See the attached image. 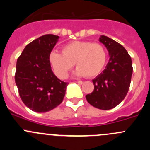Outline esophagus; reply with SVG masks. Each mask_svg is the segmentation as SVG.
Returning <instances> with one entry per match:
<instances>
[{"label":"esophagus","mask_w":150,"mask_h":150,"mask_svg":"<svg viewBox=\"0 0 150 150\" xmlns=\"http://www.w3.org/2000/svg\"><path fill=\"white\" fill-rule=\"evenodd\" d=\"M76 83H78V84H79V85H81V84H83V81H76Z\"/></svg>","instance_id":"esophagus-1"}]
</instances>
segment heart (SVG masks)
Listing matches in <instances>:
<instances>
[{"label":"heart","instance_id":"heart-1","mask_svg":"<svg viewBox=\"0 0 150 150\" xmlns=\"http://www.w3.org/2000/svg\"><path fill=\"white\" fill-rule=\"evenodd\" d=\"M107 60L105 47L99 43L90 41H73L62 47V53L52 51L50 62L54 73L59 79L67 78L74 67L79 76L95 77L102 72Z\"/></svg>","mask_w":150,"mask_h":150}]
</instances>
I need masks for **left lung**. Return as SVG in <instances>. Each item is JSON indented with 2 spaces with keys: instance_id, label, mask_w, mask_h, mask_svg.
I'll use <instances>...</instances> for the list:
<instances>
[{
  "instance_id": "8db88e82",
  "label": "left lung",
  "mask_w": 150,
  "mask_h": 150,
  "mask_svg": "<svg viewBox=\"0 0 150 150\" xmlns=\"http://www.w3.org/2000/svg\"><path fill=\"white\" fill-rule=\"evenodd\" d=\"M99 40L109 52L110 62L92 80L94 91L86 98L96 108L110 110L120 104L128 93L133 72L132 62L126 50L116 41L104 35Z\"/></svg>"
}]
</instances>
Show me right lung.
I'll list each match as a JSON object with an SVG mask.
<instances>
[{
  "mask_svg": "<svg viewBox=\"0 0 150 150\" xmlns=\"http://www.w3.org/2000/svg\"><path fill=\"white\" fill-rule=\"evenodd\" d=\"M59 37L46 34L30 42L16 62L15 81L23 103L37 112H46L62 102L65 83L53 74L50 54Z\"/></svg>",
  "mask_w": 150,
  "mask_h": 150,
  "instance_id": "right-lung-1",
  "label": "right lung"
}]
</instances>
